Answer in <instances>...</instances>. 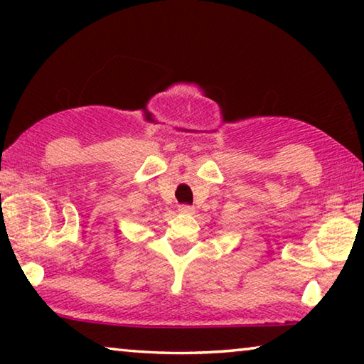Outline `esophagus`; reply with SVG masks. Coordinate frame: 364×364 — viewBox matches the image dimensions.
<instances>
[{
    "mask_svg": "<svg viewBox=\"0 0 364 364\" xmlns=\"http://www.w3.org/2000/svg\"><path fill=\"white\" fill-rule=\"evenodd\" d=\"M178 210H180V213L191 215V213H194V207H193V205H186V204H183V205L178 207Z\"/></svg>",
    "mask_w": 364,
    "mask_h": 364,
    "instance_id": "34e87169",
    "label": "esophagus"
}]
</instances>
